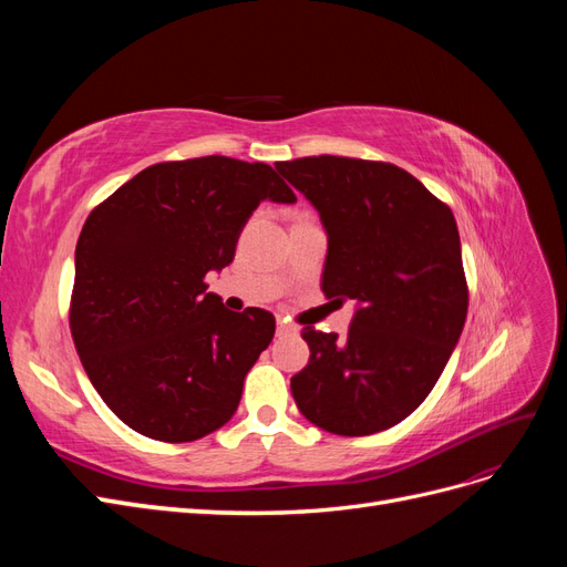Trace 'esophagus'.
I'll return each instance as SVG.
<instances>
[{
	"mask_svg": "<svg viewBox=\"0 0 567 567\" xmlns=\"http://www.w3.org/2000/svg\"><path fill=\"white\" fill-rule=\"evenodd\" d=\"M298 331H300L298 326L290 323L288 319H279V321H277V333H279V336H298Z\"/></svg>",
	"mask_w": 567,
	"mask_h": 567,
	"instance_id": "esophagus-1",
	"label": "esophagus"
}]
</instances>
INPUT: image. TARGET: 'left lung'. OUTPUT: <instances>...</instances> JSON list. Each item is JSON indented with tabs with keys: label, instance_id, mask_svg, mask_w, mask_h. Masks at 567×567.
Instances as JSON below:
<instances>
[{
	"label": "left lung",
	"instance_id": "obj_1",
	"mask_svg": "<svg viewBox=\"0 0 567 567\" xmlns=\"http://www.w3.org/2000/svg\"><path fill=\"white\" fill-rule=\"evenodd\" d=\"M274 167L329 234L323 296L359 305L346 338L305 326L310 362L290 379L293 400L333 435L388 431L431 394L466 321L456 219L392 163L310 156Z\"/></svg>",
	"mask_w": 567,
	"mask_h": 567
}]
</instances>
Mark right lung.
<instances>
[{
	"label": "right lung",
	"mask_w": 567,
	"mask_h": 567,
	"mask_svg": "<svg viewBox=\"0 0 567 567\" xmlns=\"http://www.w3.org/2000/svg\"><path fill=\"white\" fill-rule=\"evenodd\" d=\"M262 200L293 203L265 163L227 156L142 169L90 213L75 248L71 333L113 414L161 442L225 425L274 338L271 312H231L205 274L234 260Z\"/></svg>",
	"instance_id": "1"
}]
</instances>
